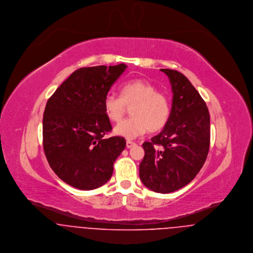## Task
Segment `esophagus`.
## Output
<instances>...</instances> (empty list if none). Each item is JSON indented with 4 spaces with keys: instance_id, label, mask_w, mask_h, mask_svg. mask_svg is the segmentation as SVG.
Instances as JSON below:
<instances>
[{
    "instance_id": "obj_1",
    "label": "esophagus",
    "mask_w": 253,
    "mask_h": 253,
    "mask_svg": "<svg viewBox=\"0 0 253 253\" xmlns=\"http://www.w3.org/2000/svg\"><path fill=\"white\" fill-rule=\"evenodd\" d=\"M134 145H135V143H134V142H132V141H129V140H128V141H126V148H128V149H129V148H131V147H133Z\"/></svg>"
}]
</instances>
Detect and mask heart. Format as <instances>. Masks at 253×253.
Masks as SVG:
<instances>
[{
    "instance_id": "heart-1",
    "label": "heart",
    "mask_w": 253,
    "mask_h": 253,
    "mask_svg": "<svg viewBox=\"0 0 253 253\" xmlns=\"http://www.w3.org/2000/svg\"><path fill=\"white\" fill-rule=\"evenodd\" d=\"M131 117L116 126L117 135L127 139L136 138L147 130L157 132L163 129L170 117V103L168 96L157 91L149 82L134 79L125 83L120 88V97L109 94L103 102V109L109 121L120 122L130 107Z\"/></svg>"
}]
</instances>
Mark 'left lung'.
Returning a JSON list of instances; mask_svg holds the SVG:
<instances>
[{"instance_id": "8db88e82", "label": "left lung", "mask_w": 253, "mask_h": 253, "mask_svg": "<svg viewBox=\"0 0 253 253\" xmlns=\"http://www.w3.org/2000/svg\"><path fill=\"white\" fill-rule=\"evenodd\" d=\"M173 93L170 117L164 129L144 142L139 176L150 190L168 194L189 184L203 168L211 142L209 109L180 72L161 69Z\"/></svg>"}]
</instances>
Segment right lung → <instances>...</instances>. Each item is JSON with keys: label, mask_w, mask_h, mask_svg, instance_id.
<instances>
[{"label": "right lung", "mask_w": 253, "mask_h": 253, "mask_svg": "<svg viewBox=\"0 0 253 253\" xmlns=\"http://www.w3.org/2000/svg\"><path fill=\"white\" fill-rule=\"evenodd\" d=\"M126 68L124 63L80 68L46 102L44 155L54 173L77 189L93 190L105 184L126 148L124 137L104 138L112 126L103 109L111 86Z\"/></svg>", "instance_id": "right-lung-1"}]
</instances>
